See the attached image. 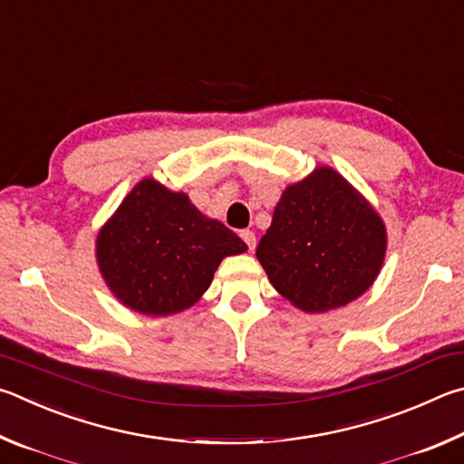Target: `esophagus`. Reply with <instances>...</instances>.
I'll use <instances>...</instances> for the list:
<instances>
[{
    "mask_svg": "<svg viewBox=\"0 0 464 464\" xmlns=\"http://www.w3.org/2000/svg\"><path fill=\"white\" fill-rule=\"evenodd\" d=\"M240 238L245 240V245L248 246V250H255V246H256V237H255L253 230H242V232H240Z\"/></svg>",
    "mask_w": 464,
    "mask_h": 464,
    "instance_id": "esophagus-1",
    "label": "esophagus"
}]
</instances>
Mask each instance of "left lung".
Wrapping results in <instances>:
<instances>
[{
  "mask_svg": "<svg viewBox=\"0 0 464 464\" xmlns=\"http://www.w3.org/2000/svg\"><path fill=\"white\" fill-rule=\"evenodd\" d=\"M385 226L344 177L315 169L283 193L256 258L279 294L304 312L351 304L375 281Z\"/></svg>",
  "mask_w": 464,
  "mask_h": 464,
  "instance_id": "1",
  "label": "left lung"
}]
</instances>
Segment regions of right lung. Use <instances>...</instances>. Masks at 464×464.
<instances>
[{
  "label": "right lung",
  "instance_id": "right-lung-1",
  "mask_svg": "<svg viewBox=\"0 0 464 464\" xmlns=\"http://www.w3.org/2000/svg\"><path fill=\"white\" fill-rule=\"evenodd\" d=\"M246 250L230 227L208 219L183 193L138 183L97 238V263L121 304L169 315L198 302L224 256Z\"/></svg>",
  "mask_w": 464,
  "mask_h": 464
}]
</instances>
